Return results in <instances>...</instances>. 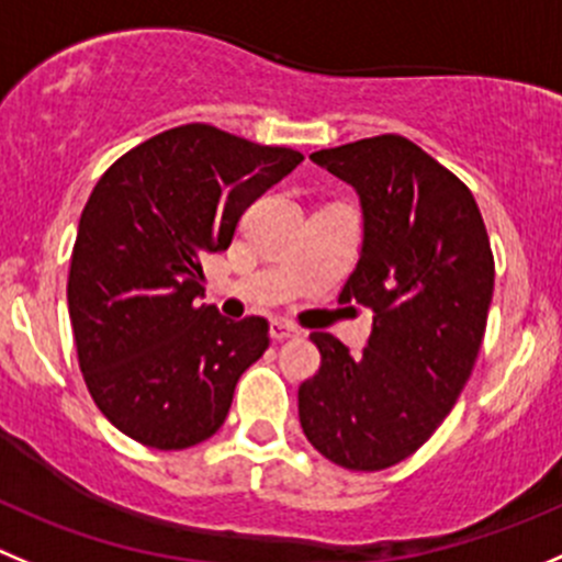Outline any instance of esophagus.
Segmentation results:
<instances>
[{"label":"esophagus","instance_id":"34e87169","mask_svg":"<svg viewBox=\"0 0 562 562\" xmlns=\"http://www.w3.org/2000/svg\"><path fill=\"white\" fill-rule=\"evenodd\" d=\"M301 330H297V325L286 323V319H276L272 323V339L276 341H284V339H292V336H297Z\"/></svg>","mask_w":562,"mask_h":562}]
</instances>
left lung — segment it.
<instances>
[{
    "label": "left lung",
    "mask_w": 562,
    "mask_h": 562,
    "mask_svg": "<svg viewBox=\"0 0 562 562\" xmlns=\"http://www.w3.org/2000/svg\"><path fill=\"white\" fill-rule=\"evenodd\" d=\"M312 159L361 195L364 250L339 303L372 308L375 323L358 358L314 330L323 364L297 389V414L330 463L381 472L461 397L488 323L494 250L472 190L416 143L378 135Z\"/></svg>",
    "instance_id": "8db88e82"
}]
</instances>
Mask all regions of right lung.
<instances>
[{
    "label": "right lung",
    "instance_id": "obj_1",
    "mask_svg": "<svg viewBox=\"0 0 562 562\" xmlns=\"http://www.w3.org/2000/svg\"><path fill=\"white\" fill-rule=\"evenodd\" d=\"M210 124L159 132L115 159L79 217L68 314L79 370L101 414L154 450L221 430L270 323L201 306L204 259L232 245L243 212L301 165Z\"/></svg>",
    "mask_w": 562,
    "mask_h": 562
}]
</instances>
